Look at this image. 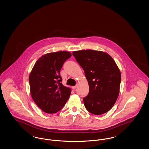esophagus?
<instances>
[{
    "label": "esophagus",
    "mask_w": 149,
    "mask_h": 149,
    "mask_svg": "<svg viewBox=\"0 0 149 149\" xmlns=\"http://www.w3.org/2000/svg\"><path fill=\"white\" fill-rule=\"evenodd\" d=\"M77 85H75V86H72V89H74V90H75V89L77 88Z\"/></svg>",
    "instance_id": "esophagus-1"
}]
</instances>
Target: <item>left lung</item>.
Wrapping results in <instances>:
<instances>
[{"label":"left lung","mask_w":149,"mask_h":149,"mask_svg":"<svg viewBox=\"0 0 149 149\" xmlns=\"http://www.w3.org/2000/svg\"><path fill=\"white\" fill-rule=\"evenodd\" d=\"M72 55L83 69L89 86L83 98L86 109L95 115L106 113L119 95L121 75L117 65L112 57L100 51H77Z\"/></svg>","instance_id":"obj_1"}]
</instances>
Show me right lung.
<instances>
[{
  "label": "right lung",
  "mask_w": 149,
  "mask_h": 149,
  "mask_svg": "<svg viewBox=\"0 0 149 149\" xmlns=\"http://www.w3.org/2000/svg\"><path fill=\"white\" fill-rule=\"evenodd\" d=\"M71 56L67 51L48 53L36 63L29 77L32 99L43 112L55 113L69 99L71 89L62 84L60 70Z\"/></svg>",
  "instance_id": "add662e5"
}]
</instances>
